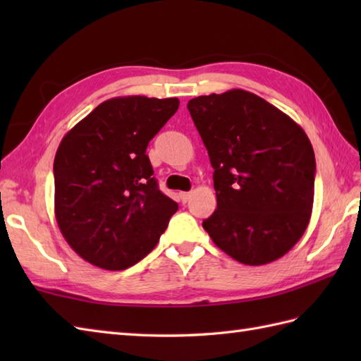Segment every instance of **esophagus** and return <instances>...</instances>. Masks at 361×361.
Returning a JSON list of instances; mask_svg holds the SVG:
<instances>
[{"mask_svg": "<svg viewBox=\"0 0 361 361\" xmlns=\"http://www.w3.org/2000/svg\"><path fill=\"white\" fill-rule=\"evenodd\" d=\"M190 198V192H180V200L183 202V203H186L188 200Z\"/></svg>", "mask_w": 361, "mask_h": 361, "instance_id": "34e87169", "label": "esophagus"}]
</instances>
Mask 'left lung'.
I'll list each match as a JSON object with an SVG mask.
<instances>
[{"mask_svg": "<svg viewBox=\"0 0 361 361\" xmlns=\"http://www.w3.org/2000/svg\"><path fill=\"white\" fill-rule=\"evenodd\" d=\"M188 110L214 169L212 242L245 265L282 257L312 216L315 153L296 122L245 90L198 96Z\"/></svg>", "mask_w": 361, "mask_h": 361, "instance_id": "1", "label": "left lung"}]
</instances>
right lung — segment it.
I'll return each instance as SVG.
<instances>
[{
  "label": "right lung",
  "instance_id": "add662e5",
  "mask_svg": "<svg viewBox=\"0 0 361 361\" xmlns=\"http://www.w3.org/2000/svg\"><path fill=\"white\" fill-rule=\"evenodd\" d=\"M178 105L176 97H113L63 136L54 159V211L87 262L126 270L166 231L178 204L158 189L145 149Z\"/></svg>",
  "mask_w": 361,
  "mask_h": 361
}]
</instances>
